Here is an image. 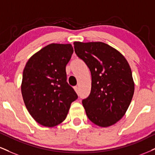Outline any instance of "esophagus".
Here are the masks:
<instances>
[{"label": "esophagus", "instance_id": "esophagus-1", "mask_svg": "<svg viewBox=\"0 0 155 155\" xmlns=\"http://www.w3.org/2000/svg\"><path fill=\"white\" fill-rule=\"evenodd\" d=\"M74 90L76 91V92L78 94H79V87H77V86H76V87H74Z\"/></svg>", "mask_w": 155, "mask_h": 155}]
</instances>
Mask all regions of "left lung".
<instances>
[{
	"instance_id": "obj_1",
	"label": "left lung",
	"mask_w": 155,
	"mask_h": 155,
	"mask_svg": "<svg viewBox=\"0 0 155 155\" xmlns=\"http://www.w3.org/2000/svg\"><path fill=\"white\" fill-rule=\"evenodd\" d=\"M74 50L92 75V89L82 100L88 118L101 127L120 120L129 107L134 82L128 61L120 52L102 42H74Z\"/></svg>"
}]
</instances>
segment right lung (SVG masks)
<instances>
[{
	"label": "right lung",
	"instance_id": "1",
	"mask_svg": "<svg viewBox=\"0 0 155 155\" xmlns=\"http://www.w3.org/2000/svg\"><path fill=\"white\" fill-rule=\"evenodd\" d=\"M74 49L71 44L52 43L31 56L24 67L21 94L27 110L38 124L53 127L65 120L78 98L66 81V66Z\"/></svg>",
	"mask_w": 155,
	"mask_h": 155
}]
</instances>
